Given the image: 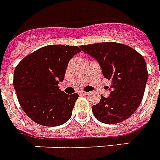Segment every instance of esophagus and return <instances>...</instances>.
<instances>
[{
    "instance_id": "1",
    "label": "esophagus",
    "mask_w": 160,
    "mask_h": 160,
    "mask_svg": "<svg viewBox=\"0 0 160 160\" xmlns=\"http://www.w3.org/2000/svg\"><path fill=\"white\" fill-rule=\"evenodd\" d=\"M79 94H80L81 96H86V95H88L89 93L85 92V91H82V90H81V91H79Z\"/></svg>"
}]
</instances>
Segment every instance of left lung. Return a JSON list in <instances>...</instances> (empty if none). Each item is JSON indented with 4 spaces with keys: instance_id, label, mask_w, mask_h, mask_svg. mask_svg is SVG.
<instances>
[{
    "instance_id": "obj_1",
    "label": "left lung",
    "mask_w": 160,
    "mask_h": 160,
    "mask_svg": "<svg viewBox=\"0 0 160 160\" xmlns=\"http://www.w3.org/2000/svg\"><path fill=\"white\" fill-rule=\"evenodd\" d=\"M80 48L97 60L104 78L112 81L108 98L92 107L98 121L116 124L129 118L143 98L148 72L144 58L132 47L116 42L96 43Z\"/></svg>"
}]
</instances>
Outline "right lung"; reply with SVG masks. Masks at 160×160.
Here are the masks:
<instances>
[{
  "label": "right lung",
  "instance_id": "1",
  "mask_svg": "<svg viewBox=\"0 0 160 160\" xmlns=\"http://www.w3.org/2000/svg\"><path fill=\"white\" fill-rule=\"evenodd\" d=\"M78 46L50 45L36 50L20 61L13 73V87L20 107L39 125L57 127L71 117L78 94L61 91L68 63Z\"/></svg>",
  "mask_w": 160,
  "mask_h": 160
}]
</instances>
